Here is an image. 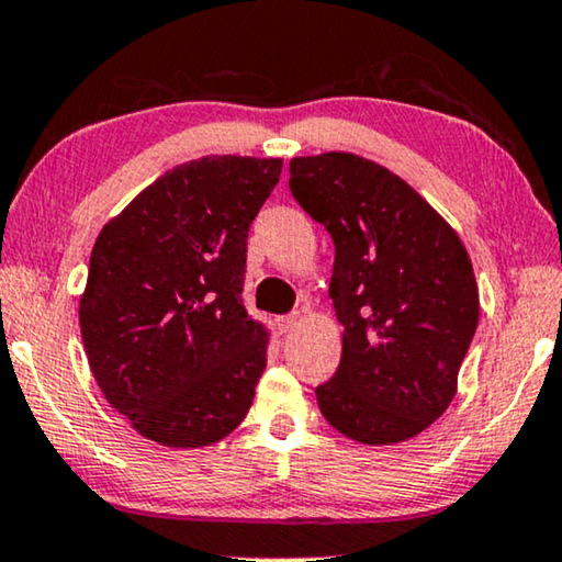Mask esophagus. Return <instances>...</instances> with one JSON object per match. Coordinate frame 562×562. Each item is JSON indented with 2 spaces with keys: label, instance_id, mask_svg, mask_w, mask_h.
Instances as JSON below:
<instances>
[{
  "label": "esophagus",
  "instance_id": "1",
  "mask_svg": "<svg viewBox=\"0 0 562 562\" xmlns=\"http://www.w3.org/2000/svg\"><path fill=\"white\" fill-rule=\"evenodd\" d=\"M297 323H300V313L280 315V317H278V330H280V333H290V330L297 328Z\"/></svg>",
  "mask_w": 562,
  "mask_h": 562
}]
</instances>
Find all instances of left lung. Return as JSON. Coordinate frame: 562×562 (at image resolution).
Masks as SVG:
<instances>
[{"label":"left lung","mask_w":562,"mask_h":562,"mask_svg":"<svg viewBox=\"0 0 562 562\" xmlns=\"http://www.w3.org/2000/svg\"><path fill=\"white\" fill-rule=\"evenodd\" d=\"M290 191L335 245L342 356L315 389L325 422L371 447L416 437L449 408L480 323L462 239L401 176L356 154L292 158Z\"/></svg>","instance_id":"obj_1"}]
</instances>
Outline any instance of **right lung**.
I'll list each match as a JSON object with an SVG mask.
<instances>
[{
	"label": "right lung",
	"instance_id": "right-lung-1",
	"mask_svg": "<svg viewBox=\"0 0 562 562\" xmlns=\"http://www.w3.org/2000/svg\"><path fill=\"white\" fill-rule=\"evenodd\" d=\"M282 158L204 156L100 229L80 333L115 412L161 447H209L247 416L270 333L241 305L247 234Z\"/></svg>",
	"mask_w": 562,
	"mask_h": 562
}]
</instances>
